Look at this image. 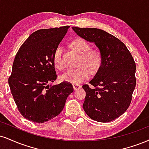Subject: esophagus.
Returning a JSON list of instances; mask_svg holds the SVG:
<instances>
[{
	"label": "esophagus",
	"mask_w": 149,
	"mask_h": 149,
	"mask_svg": "<svg viewBox=\"0 0 149 149\" xmlns=\"http://www.w3.org/2000/svg\"><path fill=\"white\" fill-rule=\"evenodd\" d=\"M73 89H74V91L77 90V89L81 88V85H76V84H73Z\"/></svg>",
	"instance_id": "34e87169"
}]
</instances>
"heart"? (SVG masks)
<instances>
[{
    "label": "heart",
    "instance_id": "1",
    "mask_svg": "<svg viewBox=\"0 0 149 149\" xmlns=\"http://www.w3.org/2000/svg\"><path fill=\"white\" fill-rule=\"evenodd\" d=\"M71 46L75 51L81 55L78 63L79 68L76 69H69L61 75L62 81L72 84H80L89 78V73H95L99 69L101 64V55L98 50H91L90 45L82 39L74 40ZM53 64L57 69H64L62 60V48L58 46L54 52L53 57Z\"/></svg>",
    "mask_w": 149,
    "mask_h": 149
}]
</instances>
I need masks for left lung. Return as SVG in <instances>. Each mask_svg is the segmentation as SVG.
Masks as SVG:
<instances>
[{
  "label": "left lung",
  "mask_w": 149,
  "mask_h": 149,
  "mask_svg": "<svg viewBox=\"0 0 149 149\" xmlns=\"http://www.w3.org/2000/svg\"><path fill=\"white\" fill-rule=\"evenodd\" d=\"M87 42L94 43L101 55V64L91 85L100 88H82L86 92L83 107L86 114L98 122H110L126 112L136 85L135 61L119 39L95 28L72 27Z\"/></svg>",
  "instance_id": "8db88e82"
}]
</instances>
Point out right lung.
Listing matches in <instances>:
<instances>
[{"mask_svg":"<svg viewBox=\"0 0 149 149\" xmlns=\"http://www.w3.org/2000/svg\"><path fill=\"white\" fill-rule=\"evenodd\" d=\"M69 27L34 32L14 58L9 85L19 112L33 122L44 123L58 115L73 92L68 82L48 84L57 78L53 54Z\"/></svg>","mask_w":149,"mask_h":149,"instance_id":"obj_1","label":"right lung"}]
</instances>
